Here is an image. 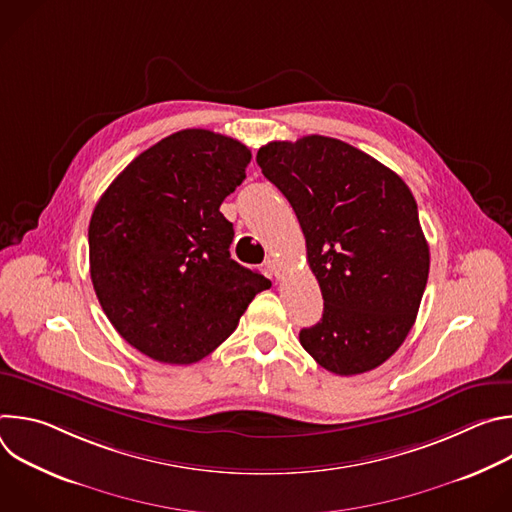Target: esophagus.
<instances>
[{
    "label": "esophagus",
    "mask_w": 512,
    "mask_h": 512,
    "mask_svg": "<svg viewBox=\"0 0 512 512\" xmlns=\"http://www.w3.org/2000/svg\"><path fill=\"white\" fill-rule=\"evenodd\" d=\"M265 267H267V271H269V275H271V277H279V275H281V267H279L277 259L269 257V259L265 261Z\"/></svg>",
    "instance_id": "1"
}]
</instances>
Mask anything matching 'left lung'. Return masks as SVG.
Masks as SVG:
<instances>
[{
  "label": "left lung",
  "mask_w": 512,
  "mask_h": 512,
  "mask_svg": "<svg viewBox=\"0 0 512 512\" xmlns=\"http://www.w3.org/2000/svg\"><path fill=\"white\" fill-rule=\"evenodd\" d=\"M263 176L294 208L322 298V320L300 332L326 371L377 369L407 338L429 273L417 202L387 166L324 135L271 141Z\"/></svg>",
  "instance_id": "1"
}]
</instances>
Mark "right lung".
I'll list each match as a JSON object with an SVG mask.
<instances>
[{"instance_id": "1", "label": "right lung", "mask_w": 512, "mask_h": 512, "mask_svg": "<svg viewBox=\"0 0 512 512\" xmlns=\"http://www.w3.org/2000/svg\"><path fill=\"white\" fill-rule=\"evenodd\" d=\"M249 162L241 141L184 129L139 154L99 198L89 225L95 294L145 356L166 364L204 358L271 285L231 259L233 223L218 210Z\"/></svg>"}]
</instances>
